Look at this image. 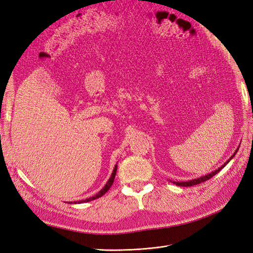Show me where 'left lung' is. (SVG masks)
Masks as SVG:
<instances>
[{
    "instance_id": "8db88e82",
    "label": "left lung",
    "mask_w": 253,
    "mask_h": 253,
    "mask_svg": "<svg viewBox=\"0 0 253 253\" xmlns=\"http://www.w3.org/2000/svg\"><path fill=\"white\" fill-rule=\"evenodd\" d=\"M239 150V149H237ZM237 150L235 151V153L234 154L230 157V159H228L227 162L223 165V166H220L218 169H216L215 171H213V172H211V173H209V174H207V175H205V176H202V177H198V178H196V179H192V180H189V181H172L173 183H175V185H177V186H179V187H191V186H195V185H198V183H201V182H204V181H206V180H208V179H210L211 177H213L214 175H216L221 169H223V168L230 162V160L233 158V156L236 154V152H237Z\"/></svg>"
}]
</instances>
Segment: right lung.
Wrapping results in <instances>:
<instances>
[{
	"label": "right lung",
	"instance_id": "1",
	"mask_svg": "<svg viewBox=\"0 0 253 253\" xmlns=\"http://www.w3.org/2000/svg\"><path fill=\"white\" fill-rule=\"evenodd\" d=\"M116 172H117V165L115 166V168H114V170H113V173H112V175H111V177H110V179L108 180V182L105 183V186L99 191V192L96 194V195H94V196H91V197H89V198H87V200H85V201H79V202H75L74 204H82V203H87V202H90V201H94V200H96V198H99V197H101L103 194H105L106 192H108L109 191V189L112 187V185H113V182H114V179H115V175H116Z\"/></svg>",
	"mask_w": 253,
	"mask_h": 253
}]
</instances>
